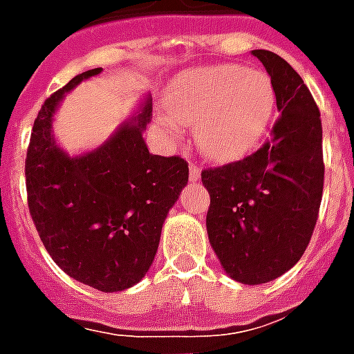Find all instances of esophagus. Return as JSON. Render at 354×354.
Segmentation results:
<instances>
[{
	"label": "esophagus",
	"instance_id": "34e87169",
	"mask_svg": "<svg viewBox=\"0 0 354 354\" xmlns=\"http://www.w3.org/2000/svg\"><path fill=\"white\" fill-rule=\"evenodd\" d=\"M199 178H201V169L195 165V162H192V165H189V180H192V182H197Z\"/></svg>",
	"mask_w": 354,
	"mask_h": 354
}]
</instances>
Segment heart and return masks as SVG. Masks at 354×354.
<instances>
[{"mask_svg":"<svg viewBox=\"0 0 354 354\" xmlns=\"http://www.w3.org/2000/svg\"><path fill=\"white\" fill-rule=\"evenodd\" d=\"M274 102L273 81L266 72L218 64L178 75L162 104L176 124H195V140L208 157L233 161L263 138ZM165 123L172 124L168 117Z\"/></svg>","mask_w":354,"mask_h":354,"instance_id":"1","label":"heart"}]
</instances>
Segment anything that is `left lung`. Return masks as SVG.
<instances>
[{"label": "left lung", "mask_w": 354, "mask_h": 354, "mask_svg": "<svg viewBox=\"0 0 354 354\" xmlns=\"http://www.w3.org/2000/svg\"><path fill=\"white\" fill-rule=\"evenodd\" d=\"M273 81L279 121L245 157L201 172L210 193L208 241L223 271L243 284L274 281L296 266L319 218L324 161L320 111L292 66L252 50Z\"/></svg>", "instance_id": "1"}]
</instances>
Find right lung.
<instances>
[{
    "label": "right lung",
    "mask_w": 354,
    "mask_h": 354,
    "mask_svg": "<svg viewBox=\"0 0 354 354\" xmlns=\"http://www.w3.org/2000/svg\"><path fill=\"white\" fill-rule=\"evenodd\" d=\"M102 68L75 75L37 113L26 155L30 214L64 273L100 292H121L153 263L169 210L189 178L182 157L151 155L142 132L151 121L149 94L111 138L68 155L53 136L58 104Z\"/></svg>",
    "instance_id": "obj_1"
}]
</instances>
